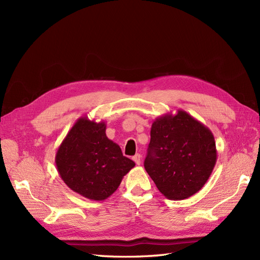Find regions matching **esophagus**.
I'll return each mask as SVG.
<instances>
[{
  "instance_id": "esophagus-1",
  "label": "esophagus",
  "mask_w": 260,
  "mask_h": 260,
  "mask_svg": "<svg viewBox=\"0 0 260 260\" xmlns=\"http://www.w3.org/2000/svg\"><path fill=\"white\" fill-rule=\"evenodd\" d=\"M141 158H142V156H141L140 154H136L135 156H133V160H135V162L137 164V165H140L141 164Z\"/></svg>"
}]
</instances>
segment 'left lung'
Masks as SVG:
<instances>
[{
    "label": "left lung",
    "instance_id": "1",
    "mask_svg": "<svg viewBox=\"0 0 260 260\" xmlns=\"http://www.w3.org/2000/svg\"><path fill=\"white\" fill-rule=\"evenodd\" d=\"M216 161L214 135L186 112L179 109L154 120L144 167L167 199L181 201L198 193Z\"/></svg>",
    "mask_w": 260,
    "mask_h": 260
}]
</instances>
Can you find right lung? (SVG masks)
I'll return each instance as SVG.
<instances>
[{"mask_svg": "<svg viewBox=\"0 0 260 260\" xmlns=\"http://www.w3.org/2000/svg\"><path fill=\"white\" fill-rule=\"evenodd\" d=\"M106 123L88 117L78 119L59 145L55 162L72 190L85 199L104 201L120 185L123 176L136 166L121 148L106 137Z\"/></svg>", "mask_w": 260, "mask_h": 260, "instance_id": "1", "label": "right lung"}]
</instances>
